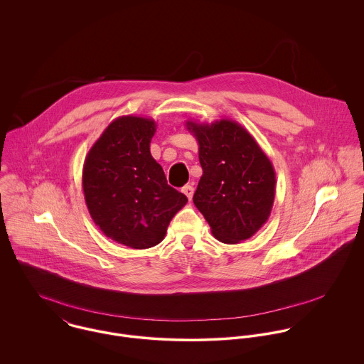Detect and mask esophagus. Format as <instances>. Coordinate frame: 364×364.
Segmentation results:
<instances>
[{"mask_svg":"<svg viewBox=\"0 0 364 364\" xmlns=\"http://www.w3.org/2000/svg\"><path fill=\"white\" fill-rule=\"evenodd\" d=\"M182 192L186 195V198L189 200H192V196H193V186L192 185H186L182 188Z\"/></svg>","mask_w":364,"mask_h":364,"instance_id":"1","label":"esophagus"}]
</instances>
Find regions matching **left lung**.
<instances>
[{
    "instance_id": "1",
    "label": "left lung",
    "mask_w": 364,
    "mask_h": 364,
    "mask_svg": "<svg viewBox=\"0 0 364 364\" xmlns=\"http://www.w3.org/2000/svg\"><path fill=\"white\" fill-rule=\"evenodd\" d=\"M199 144L203 175L193 203L211 234L224 244L251 238L267 221L276 189V173L257 140L240 123L186 122Z\"/></svg>"
}]
</instances>
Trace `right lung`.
I'll use <instances>...</instances> for the list:
<instances>
[{"instance_id":"1","label":"right lung","mask_w":364,"mask_h":364,"mask_svg":"<svg viewBox=\"0 0 364 364\" xmlns=\"http://www.w3.org/2000/svg\"><path fill=\"white\" fill-rule=\"evenodd\" d=\"M153 119L120 116L84 161L82 189L88 211L105 235L133 250L159 244L188 198L171 188L150 153Z\"/></svg>"}]
</instances>
